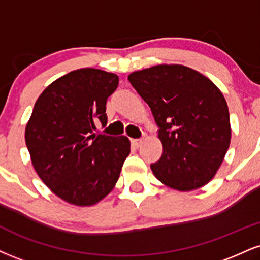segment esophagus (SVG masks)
<instances>
[{
  "label": "esophagus",
  "mask_w": 260,
  "mask_h": 260,
  "mask_svg": "<svg viewBox=\"0 0 260 260\" xmlns=\"http://www.w3.org/2000/svg\"><path fill=\"white\" fill-rule=\"evenodd\" d=\"M144 140L143 139H132L131 140V143H132V145L134 146V148H139L140 145H142Z\"/></svg>",
  "instance_id": "1"
}]
</instances>
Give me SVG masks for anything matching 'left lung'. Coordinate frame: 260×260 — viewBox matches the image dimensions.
I'll return each mask as SVG.
<instances>
[{
    "label": "left lung",
    "mask_w": 260,
    "mask_h": 260,
    "mask_svg": "<svg viewBox=\"0 0 260 260\" xmlns=\"http://www.w3.org/2000/svg\"><path fill=\"white\" fill-rule=\"evenodd\" d=\"M128 80L151 109L164 154L151 165L155 177L178 191L213 179L230 145L229 109L223 93L205 75L179 64H160Z\"/></svg>",
    "instance_id": "1"
}]
</instances>
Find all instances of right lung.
<instances>
[{
    "instance_id": "right-lung-1",
    "label": "right lung",
    "mask_w": 260,
    "mask_h": 260,
    "mask_svg": "<svg viewBox=\"0 0 260 260\" xmlns=\"http://www.w3.org/2000/svg\"><path fill=\"white\" fill-rule=\"evenodd\" d=\"M116 74L84 68L59 77L41 93L25 127V143L41 180L70 205L87 207L108 196L131 152L127 137L96 134L108 122L106 99Z\"/></svg>"
}]
</instances>
